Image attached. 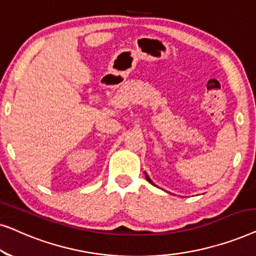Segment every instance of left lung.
<instances>
[{
	"label": "left lung",
	"instance_id": "8db88e82",
	"mask_svg": "<svg viewBox=\"0 0 256 256\" xmlns=\"http://www.w3.org/2000/svg\"><path fill=\"white\" fill-rule=\"evenodd\" d=\"M144 174H146V180H148L149 182V183L150 184H152V185H155V184H154V182L152 180H150V178H149V176H148V174H146V172H144ZM155 186H156V185H155Z\"/></svg>",
	"mask_w": 256,
	"mask_h": 256
}]
</instances>
